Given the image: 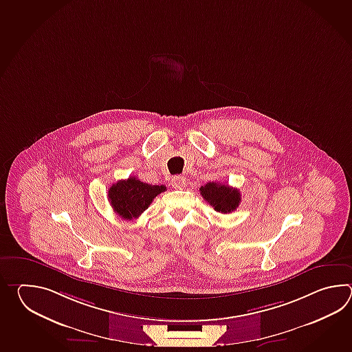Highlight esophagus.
<instances>
[{"label":"esophagus","instance_id":"34e87169","mask_svg":"<svg viewBox=\"0 0 352 352\" xmlns=\"http://www.w3.org/2000/svg\"><path fill=\"white\" fill-rule=\"evenodd\" d=\"M171 185L176 190H182L184 187L186 186V177H184V176H175L173 181H171Z\"/></svg>","mask_w":352,"mask_h":352}]
</instances>
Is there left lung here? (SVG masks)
I'll list each match as a JSON object with an SVG mask.
<instances>
[{
	"label": "left lung",
	"mask_w": 352,
	"mask_h": 352,
	"mask_svg": "<svg viewBox=\"0 0 352 352\" xmlns=\"http://www.w3.org/2000/svg\"><path fill=\"white\" fill-rule=\"evenodd\" d=\"M200 195L204 200L221 214H229L239 206L241 196L238 188H232L220 182H208L200 187Z\"/></svg>",
	"instance_id": "left-lung-1"
}]
</instances>
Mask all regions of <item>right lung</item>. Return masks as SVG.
Returning <instances> with one entry per match:
<instances>
[{
	"mask_svg": "<svg viewBox=\"0 0 352 352\" xmlns=\"http://www.w3.org/2000/svg\"><path fill=\"white\" fill-rule=\"evenodd\" d=\"M164 191V185H148L135 177H129L113 184L108 191V199L113 210L122 219L132 220L148 209L152 200Z\"/></svg>",
	"mask_w": 352,
	"mask_h": 352,
	"instance_id": "add662e5",
	"label": "right lung"
}]
</instances>
